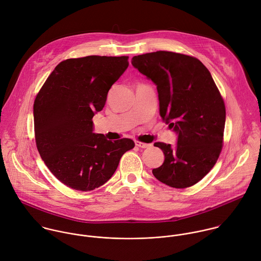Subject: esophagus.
Masks as SVG:
<instances>
[{
	"label": "esophagus",
	"instance_id": "1",
	"mask_svg": "<svg viewBox=\"0 0 261 261\" xmlns=\"http://www.w3.org/2000/svg\"><path fill=\"white\" fill-rule=\"evenodd\" d=\"M135 145L140 147V148H147L150 146V144L148 143H143V142H140V141H135Z\"/></svg>",
	"mask_w": 261,
	"mask_h": 261
}]
</instances>
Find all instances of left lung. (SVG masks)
<instances>
[{
	"mask_svg": "<svg viewBox=\"0 0 261 261\" xmlns=\"http://www.w3.org/2000/svg\"><path fill=\"white\" fill-rule=\"evenodd\" d=\"M131 63L156 85L160 115L178 134L175 147L154 143L165 161L153 176L174 188L193 186L214 168L223 147L226 108L211 72L194 57L166 50L134 56Z\"/></svg>",
	"mask_w": 261,
	"mask_h": 261,
	"instance_id": "8db88e82",
	"label": "left lung"
}]
</instances>
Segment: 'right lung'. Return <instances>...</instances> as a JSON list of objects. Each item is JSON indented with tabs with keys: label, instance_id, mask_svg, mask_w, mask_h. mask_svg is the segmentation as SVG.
I'll return each mask as SVG.
<instances>
[{
	"label": "right lung",
	"instance_id": "1",
	"mask_svg": "<svg viewBox=\"0 0 261 261\" xmlns=\"http://www.w3.org/2000/svg\"><path fill=\"white\" fill-rule=\"evenodd\" d=\"M129 57L87 56L61 62L45 80L33 105L37 150L53 175L66 186L90 191L116 172L135 144L93 133L112 85L129 66Z\"/></svg>",
	"mask_w": 261,
	"mask_h": 261
}]
</instances>
